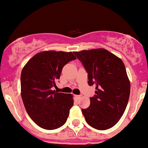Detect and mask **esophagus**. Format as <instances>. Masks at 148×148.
Wrapping results in <instances>:
<instances>
[{
  "instance_id": "34e87169",
  "label": "esophagus",
  "mask_w": 148,
  "mask_h": 148,
  "mask_svg": "<svg viewBox=\"0 0 148 148\" xmlns=\"http://www.w3.org/2000/svg\"><path fill=\"white\" fill-rule=\"evenodd\" d=\"M75 97L78 100V99H79L80 97H81V95H75Z\"/></svg>"
}]
</instances>
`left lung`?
I'll return each mask as SVG.
<instances>
[{
  "label": "left lung",
  "mask_w": 148,
  "mask_h": 148,
  "mask_svg": "<svg viewBox=\"0 0 148 148\" xmlns=\"http://www.w3.org/2000/svg\"><path fill=\"white\" fill-rule=\"evenodd\" d=\"M88 73V85H95L90 106L82 109L88 125L106 130L118 123L126 108L130 81L123 60L103 48L74 52Z\"/></svg>",
  "instance_id": "left-lung-1"
}]
</instances>
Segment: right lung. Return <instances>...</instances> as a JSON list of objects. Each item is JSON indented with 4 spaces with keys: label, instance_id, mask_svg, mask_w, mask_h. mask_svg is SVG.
<instances>
[{
    "label": "right lung",
    "instance_id": "1",
    "mask_svg": "<svg viewBox=\"0 0 148 148\" xmlns=\"http://www.w3.org/2000/svg\"><path fill=\"white\" fill-rule=\"evenodd\" d=\"M76 59L72 52L41 51L22 69L21 96L26 112L39 127L53 130L65 124L73 106L71 94L58 93L56 86L63 67Z\"/></svg>",
    "mask_w": 148,
    "mask_h": 148
}]
</instances>
